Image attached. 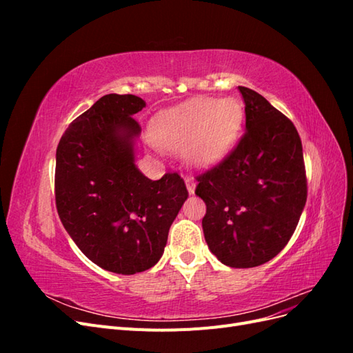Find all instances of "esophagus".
<instances>
[{
	"mask_svg": "<svg viewBox=\"0 0 353 353\" xmlns=\"http://www.w3.org/2000/svg\"><path fill=\"white\" fill-rule=\"evenodd\" d=\"M185 185H187V190H188V193H190V194H193V193H194V188H196V183H194V178H191V176H187V178H185Z\"/></svg>",
	"mask_w": 353,
	"mask_h": 353,
	"instance_id": "34e87169",
	"label": "esophagus"
}]
</instances>
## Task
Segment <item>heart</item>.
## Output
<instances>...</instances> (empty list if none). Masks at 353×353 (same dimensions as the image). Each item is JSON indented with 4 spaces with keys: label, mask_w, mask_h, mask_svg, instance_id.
I'll list each match as a JSON object with an SVG mask.
<instances>
[{
    "label": "heart",
    "mask_w": 353,
    "mask_h": 353,
    "mask_svg": "<svg viewBox=\"0 0 353 353\" xmlns=\"http://www.w3.org/2000/svg\"><path fill=\"white\" fill-rule=\"evenodd\" d=\"M243 119L237 100L194 99L157 113L150 125L152 140L163 148L188 147L193 163L208 166L227 153Z\"/></svg>",
    "instance_id": "heart-1"
}]
</instances>
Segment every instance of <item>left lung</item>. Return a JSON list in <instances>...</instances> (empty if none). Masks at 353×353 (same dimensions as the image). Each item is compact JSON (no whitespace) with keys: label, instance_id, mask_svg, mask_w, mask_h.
Segmentation results:
<instances>
[{"label":"left lung","instance_id":"1","mask_svg":"<svg viewBox=\"0 0 353 353\" xmlns=\"http://www.w3.org/2000/svg\"><path fill=\"white\" fill-rule=\"evenodd\" d=\"M239 90L245 131L218 165L196 176V194L206 203L201 227L210 252L231 268H253L292 239L307 183L293 122L261 94Z\"/></svg>","mask_w":353,"mask_h":353}]
</instances>
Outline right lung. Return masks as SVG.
<instances>
[{
    "label": "right lung",
    "mask_w": 353,
    "mask_h": 353,
    "mask_svg": "<svg viewBox=\"0 0 353 353\" xmlns=\"http://www.w3.org/2000/svg\"><path fill=\"white\" fill-rule=\"evenodd\" d=\"M145 108L132 94H108L74 119L56 153L54 194L63 227L100 268L131 275L162 258L169 228L188 197L184 179H148L134 162V114Z\"/></svg>",
    "instance_id": "add662e5"
}]
</instances>
